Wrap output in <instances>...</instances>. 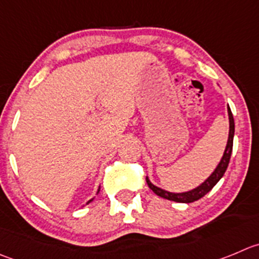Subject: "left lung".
I'll use <instances>...</instances> for the list:
<instances>
[{"label":"left lung","mask_w":259,"mask_h":259,"mask_svg":"<svg viewBox=\"0 0 259 259\" xmlns=\"http://www.w3.org/2000/svg\"><path fill=\"white\" fill-rule=\"evenodd\" d=\"M228 113H229V123H230V130H229V139H228V145H226L225 152H224V156L221 159V161L219 162V165L216 166V169L213 170V173L206 179L201 186H198L197 188L192 189L189 192H184V193H171V192L164 191V189L159 188V187L154 186L151 182L149 181V178H146L147 186L150 187L154 193H156L157 196L162 197L165 199H169V201H174V202H181V203H191V202L197 201V199L202 198V197L207 194L213 187L216 186L219 181L223 178V176L225 174L226 169H228L229 161H230V156H231V151H233V139H234V118H233V113H231L230 108L228 105Z\"/></svg>","instance_id":"left-lung-1"}]
</instances>
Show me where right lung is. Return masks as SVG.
Instances as JSON below:
<instances>
[{
	"mask_svg": "<svg viewBox=\"0 0 259 259\" xmlns=\"http://www.w3.org/2000/svg\"><path fill=\"white\" fill-rule=\"evenodd\" d=\"M90 201H91V199H90Z\"/></svg>",
	"mask_w": 259,
	"mask_h": 259,
	"instance_id": "obj_1",
	"label": "right lung"
}]
</instances>
